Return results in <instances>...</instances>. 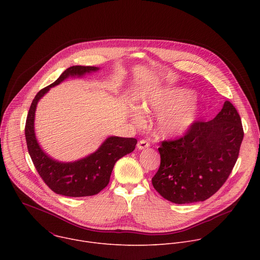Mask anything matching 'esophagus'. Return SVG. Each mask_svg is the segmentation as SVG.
I'll list each match as a JSON object with an SVG mask.
<instances>
[{
    "instance_id": "obj_1",
    "label": "esophagus",
    "mask_w": 260,
    "mask_h": 260,
    "mask_svg": "<svg viewBox=\"0 0 260 260\" xmlns=\"http://www.w3.org/2000/svg\"><path fill=\"white\" fill-rule=\"evenodd\" d=\"M149 146H150V143L148 142L147 140H141V141H139V142H138V145H137V147H138V149H139V150L146 149V148H148Z\"/></svg>"
}]
</instances>
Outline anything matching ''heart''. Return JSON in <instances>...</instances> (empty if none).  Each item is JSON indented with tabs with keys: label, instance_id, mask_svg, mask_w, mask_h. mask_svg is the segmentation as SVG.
Listing matches in <instances>:
<instances>
[{
	"label": "heart",
	"instance_id": "1",
	"mask_svg": "<svg viewBox=\"0 0 260 260\" xmlns=\"http://www.w3.org/2000/svg\"><path fill=\"white\" fill-rule=\"evenodd\" d=\"M165 107L156 121L157 132L164 136L184 133L200 115V107L190 91H181L177 96L164 92L151 94L143 101L139 110L142 114H151Z\"/></svg>",
	"mask_w": 260,
	"mask_h": 260
}]
</instances>
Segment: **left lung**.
<instances>
[{
	"label": "left lung",
	"instance_id": "left-lung-1",
	"mask_svg": "<svg viewBox=\"0 0 260 260\" xmlns=\"http://www.w3.org/2000/svg\"><path fill=\"white\" fill-rule=\"evenodd\" d=\"M243 138L241 117L226 101L214 119L194 121L183 137L161 142L153 187L179 205L208 200L231 175Z\"/></svg>",
	"mask_w": 260,
	"mask_h": 260
}]
</instances>
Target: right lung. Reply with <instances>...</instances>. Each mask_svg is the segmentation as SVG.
<instances>
[{
    "label": "right lung",
    "mask_w": 260,
    "mask_h": 260,
    "mask_svg": "<svg viewBox=\"0 0 260 260\" xmlns=\"http://www.w3.org/2000/svg\"><path fill=\"white\" fill-rule=\"evenodd\" d=\"M96 67L73 66L68 68L52 84L36 94L29 107L25 122V140L34 166L47 186L57 194L80 198L90 197L103 190L110 181L115 162L133 152L137 145L135 138L109 137L92 154L73 162H59L49 157L36 139L34 121L39 100L50 89L68 77H81L86 73L98 71Z\"/></svg>",
    "instance_id": "1"
}]
</instances>
